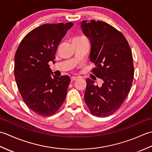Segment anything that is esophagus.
<instances>
[{"label": "esophagus", "instance_id": "1", "mask_svg": "<svg viewBox=\"0 0 152 152\" xmlns=\"http://www.w3.org/2000/svg\"><path fill=\"white\" fill-rule=\"evenodd\" d=\"M77 79V77L73 76V77H71V80H72V81H74V80H75Z\"/></svg>", "mask_w": 152, "mask_h": 152}]
</instances>
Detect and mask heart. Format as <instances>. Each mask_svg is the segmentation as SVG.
Instances as JSON below:
<instances>
[{
  "label": "heart",
  "instance_id": "obj_1",
  "mask_svg": "<svg viewBox=\"0 0 152 152\" xmlns=\"http://www.w3.org/2000/svg\"><path fill=\"white\" fill-rule=\"evenodd\" d=\"M84 38V37H81V38H78V39H83Z\"/></svg>",
  "mask_w": 152,
  "mask_h": 152
}]
</instances>
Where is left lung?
<instances>
[{"mask_svg": "<svg viewBox=\"0 0 152 152\" xmlns=\"http://www.w3.org/2000/svg\"><path fill=\"white\" fill-rule=\"evenodd\" d=\"M80 27L91 45L90 59L96 67L92 70L103 80L101 87L86 79L85 102L96 117L111 115L128 96L134 78L132 54L123 34L102 21H82Z\"/></svg>", "mask_w": 152, "mask_h": 152, "instance_id": "obj_1", "label": "left lung"}]
</instances>
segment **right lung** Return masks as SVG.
Returning <instances> with one entry per match:
<instances>
[{"label":"right lung","instance_id":"add662e5","mask_svg":"<svg viewBox=\"0 0 152 152\" xmlns=\"http://www.w3.org/2000/svg\"><path fill=\"white\" fill-rule=\"evenodd\" d=\"M73 23H46L24 37L15 52L14 76L24 102L44 117L54 114L66 99L69 76L54 75L48 62L55 63V54L61 39Z\"/></svg>","mask_w":152,"mask_h":152}]
</instances>
